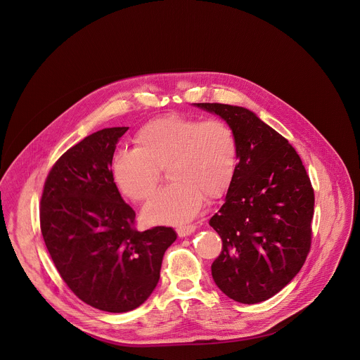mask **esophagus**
I'll use <instances>...</instances> for the list:
<instances>
[{"instance_id":"1","label":"esophagus","mask_w":360,"mask_h":360,"mask_svg":"<svg viewBox=\"0 0 360 360\" xmlns=\"http://www.w3.org/2000/svg\"><path fill=\"white\" fill-rule=\"evenodd\" d=\"M195 225H185V226H178L176 228V233H178V236L179 238H185V236H188L190 233H193L194 231H195Z\"/></svg>"}]
</instances>
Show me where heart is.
<instances>
[{"instance_id":"b5f03b06","label":"heart","mask_w":360,"mask_h":360,"mask_svg":"<svg viewBox=\"0 0 360 360\" xmlns=\"http://www.w3.org/2000/svg\"><path fill=\"white\" fill-rule=\"evenodd\" d=\"M135 148L117 150L110 172L121 193L134 202L154 197L166 170L172 184L144 210L153 223L181 224L207 201L229 190L239 162L233 129L223 120L170 115L144 124L134 136Z\"/></svg>"}]
</instances>
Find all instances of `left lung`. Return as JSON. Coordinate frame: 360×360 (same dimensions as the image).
Returning a JSON list of instances; mask_svg holds the SVG:
<instances>
[{
	"instance_id": "left-lung-1",
	"label": "left lung",
	"mask_w": 360,
	"mask_h": 360,
	"mask_svg": "<svg viewBox=\"0 0 360 360\" xmlns=\"http://www.w3.org/2000/svg\"><path fill=\"white\" fill-rule=\"evenodd\" d=\"M233 129L239 146L235 179L209 220L223 247L212 275L225 295L257 304L282 290L304 266L311 244L314 190L288 139L251 110L195 103Z\"/></svg>"
}]
</instances>
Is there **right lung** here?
Listing matches in <instances>:
<instances>
[{
  "label": "right lung",
  "mask_w": 360,
  "mask_h": 360,
  "mask_svg": "<svg viewBox=\"0 0 360 360\" xmlns=\"http://www.w3.org/2000/svg\"><path fill=\"white\" fill-rule=\"evenodd\" d=\"M128 127L105 128L62 155L40 200V229L58 273L79 300L110 313L140 307L154 291L170 226L137 231L110 160Z\"/></svg>",
  "instance_id": "1"
}]
</instances>
